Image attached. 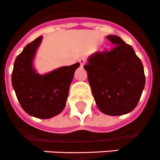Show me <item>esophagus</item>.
I'll return each instance as SVG.
<instances>
[{"instance_id": "esophagus-1", "label": "esophagus", "mask_w": 160, "mask_h": 160, "mask_svg": "<svg viewBox=\"0 0 160 160\" xmlns=\"http://www.w3.org/2000/svg\"><path fill=\"white\" fill-rule=\"evenodd\" d=\"M79 62H80V64H81L82 67V66L86 63V58L82 57V58H81L79 59Z\"/></svg>"}]
</instances>
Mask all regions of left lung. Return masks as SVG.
I'll return each instance as SVG.
<instances>
[{
	"mask_svg": "<svg viewBox=\"0 0 160 160\" xmlns=\"http://www.w3.org/2000/svg\"><path fill=\"white\" fill-rule=\"evenodd\" d=\"M114 45L95 52L84 68L96 104L108 116H121L137 106L145 84L144 67L131 45L117 35H107Z\"/></svg>",
	"mask_w": 160,
	"mask_h": 160,
	"instance_id": "obj_1",
	"label": "left lung"
}]
</instances>
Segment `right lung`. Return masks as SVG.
Masks as SVG:
<instances>
[{"instance_id":"add662e5","label":"right lung","mask_w":160,"mask_h":160,"mask_svg":"<svg viewBox=\"0 0 160 160\" xmlns=\"http://www.w3.org/2000/svg\"><path fill=\"white\" fill-rule=\"evenodd\" d=\"M42 39L43 36L34 39L16 57L11 82L18 101L28 115L49 119L64 109L74 72L80 63L39 74L34 62Z\"/></svg>"}]
</instances>
